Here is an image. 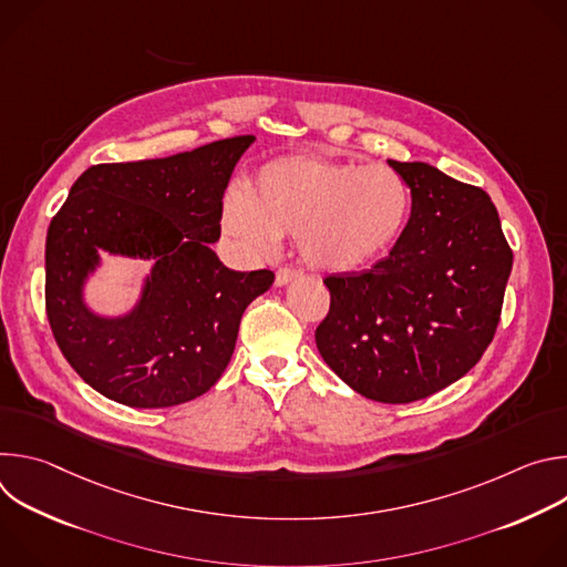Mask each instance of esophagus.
<instances>
[{
	"instance_id": "obj_1",
	"label": "esophagus",
	"mask_w": 567,
	"mask_h": 567,
	"mask_svg": "<svg viewBox=\"0 0 567 567\" xmlns=\"http://www.w3.org/2000/svg\"><path fill=\"white\" fill-rule=\"evenodd\" d=\"M300 276H302V271L291 269V267H282V269L276 271V285H278V287H285V285H289L291 280H296V278H300Z\"/></svg>"
}]
</instances>
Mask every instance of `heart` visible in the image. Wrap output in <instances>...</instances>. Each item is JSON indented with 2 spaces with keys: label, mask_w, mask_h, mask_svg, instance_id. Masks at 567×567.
Wrapping results in <instances>:
<instances>
[{
  "label": "heart",
  "mask_w": 567,
  "mask_h": 567,
  "mask_svg": "<svg viewBox=\"0 0 567 567\" xmlns=\"http://www.w3.org/2000/svg\"><path fill=\"white\" fill-rule=\"evenodd\" d=\"M413 197L403 177L381 164L316 156L269 161L221 206V230L249 260L271 256L296 235L307 265L354 274L383 260L411 221Z\"/></svg>",
  "instance_id": "heart-1"
}]
</instances>
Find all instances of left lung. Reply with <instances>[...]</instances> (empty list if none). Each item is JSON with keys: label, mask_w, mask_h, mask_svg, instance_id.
Here are the masks:
<instances>
[{"label": "left lung", "mask_w": 567, "mask_h": 567, "mask_svg": "<svg viewBox=\"0 0 567 567\" xmlns=\"http://www.w3.org/2000/svg\"><path fill=\"white\" fill-rule=\"evenodd\" d=\"M388 164L411 188V221L372 269L326 278L332 302L316 348L359 394L409 403L480 361L498 328L514 254L482 188L422 161Z\"/></svg>", "instance_id": "obj_1"}]
</instances>
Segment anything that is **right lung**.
<instances>
[{"label": "right lung", "instance_id": "right-lung-1", "mask_svg": "<svg viewBox=\"0 0 567 567\" xmlns=\"http://www.w3.org/2000/svg\"><path fill=\"white\" fill-rule=\"evenodd\" d=\"M254 141L92 166L51 219L47 316L69 365L103 396L179 406L226 370L241 313L274 285V271H233L210 249L224 190ZM103 255L153 262L127 312L101 315L84 298Z\"/></svg>", "mask_w": 567, "mask_h": 567}]
</instances>
